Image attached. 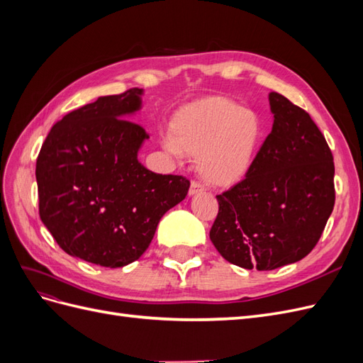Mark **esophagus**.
Wrapping results in <instances>:
<instances>
[{
  "label": "esophagus",
  "mask_w": 363,
  "mask_h": 363,
  "mask_svg": "<svg viewBox=\"0 0 363 363\" xmlns=\"http://www.w3.org/2000/svg\"><path fill=\"white\" fill-rule=\"evenodd\" d=\"M206 189H204V186L200 183V182H192L191 183V188H189V195H196V194H201V192H204Z\"/></svg>",
  "instance_id": "esophagus-1"
}]
</instances>
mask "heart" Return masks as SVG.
<instances>
[{
	"instance_id": "heart-1",
	"label": "heart",
	"mask_w": 363,
	"mask_h": 363,
	"mask_svg": "<svg viewBox=\"0 0 363 363\" xmlns=\"http://www.w3.org/2000/svg\"><path fill=\"white\" fill-rule=\"evenodd\" d=\"M263 135L256 112L227 96H207L174 115L164 144L175 155L196 157V169L206 183L228 188L250 174Z\"/></svg>"
}]
</instances>
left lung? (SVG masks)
Segmentation results:
<instances>
[{"label": "left lung", "instance_id": "obj_1", "mask_svg": "<svg viewBox=\"0 0 363 363\" xmlns=\"http://www.w3.org/2000/svg\"><path fill=\"white\" fill-rule=\"evenodd\" d=\"M274 124L247 177L216 195L211 240L227 262L271 271L298 262L320 240L335 206V163L301 107L269 94Z\"/></svg>", "mask_w": 363, "mask_h": 363}]
</instances>
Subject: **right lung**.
Listing matches in <instances>:
<instances>
[{
	"instance_id": "add662e5",
	"label": "right lung",
	"mask_w": 363,
	"mask_h": 363,
	"mask_svg": "<svg viewBox=\"0 0 363 363\" xmlns=\"http://www.w3.org/2000/svg\"><path fill=\"white\" fill-rule=\"evenodd\" d=\"M142 89L98 98L52 125L36 160L39 215L69 256L107 268L138 260L160 218L184 200L189 180L138 160L148 133L123 119Z\"/></svg>"
}]
</instances>
